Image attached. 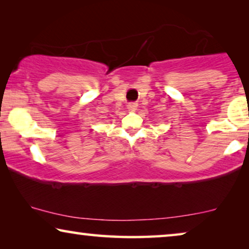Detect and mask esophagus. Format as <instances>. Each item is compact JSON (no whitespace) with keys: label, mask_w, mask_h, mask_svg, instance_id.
I'll use <instances>...</instances> for the list:
<instances>
[{"label":"esophagus","mask_w":249,"mask_h":249,"mask_svg":"<svg viewBox=\"0 0 249 249\" xmlns=\"http://www.w3.org/2000/svg\"><path fill=\"white\" fill-rule=\"evenodd\" d=\"M137 107H138V104L137 103H134V102H131V103H129L128 104V108H129V110H130V111H135L136 110V108H137Z\"/></svg>","instance_id":"esophagus-1"}]
</instances>
